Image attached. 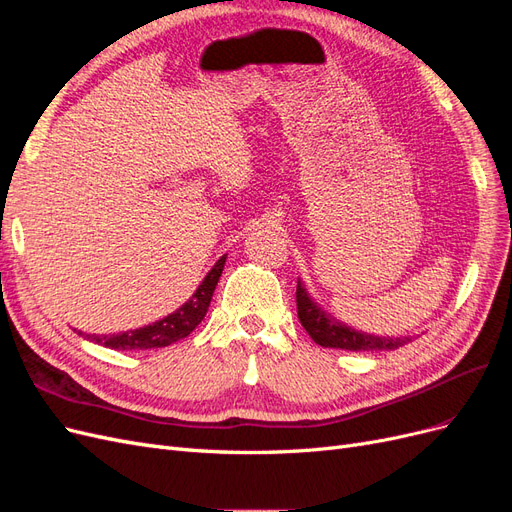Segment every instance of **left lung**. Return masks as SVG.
<instances>
[{
    "instance_id": "8db88e82",
    "label": "left lung",
    "mask_w": 512,
    "mask_h": 512,
    "mask_svg": "<svg viewBox=\"0 0 512 512\" xmlns=\"http://www.w3.org/2000/svg\"><path fill=\"white\" fill-rule=\"evenodd\" d=\"M297 309H299V320L309 333V337L322 348H342L350 352H376V350H397L404 344H408V337H380V335H369L350 329L348 324L339 322L331 314L324 312V309L309 297L305 286L297 284Z\"/></svg>"
}]
</instances>
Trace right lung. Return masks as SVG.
Masks as SVG:
<instances>
[{"label": "right lung", "instance_id": "obj_1", "mask_svg": "<svg viewBox=\"0 0 512 512\" xmlns=\"http://www.w3.org/2000/svg\"><path fill=\"white\" fill-rule=\"evenodd\" d=\"M224 262H226V256H222L218 262H215L213 269L205 275V280L196 288V292L177 309V312L168 314L158 322L147 324V327L134 329L130 333H119L111 337L91 335V342L113 348V350H151V348L170 346L179 342V339L188 337L207 314L213 290L218 286L220 275L224 271Z\"/></svg>", "mask_w": 512, "mask_h": 512}]
</instances>
